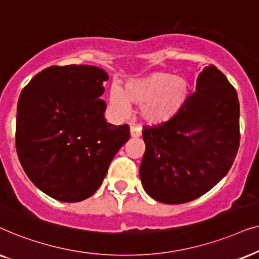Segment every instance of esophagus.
<instances>
[{"mask_svg": "<svg viewBox=\"0 0 259 259\" xmlns=\"http://www.w3.org/2000/svg\"><path fill=\"white\" fill-rule=\"evenodd\" d=\"M130 135H132V137H140L141 136V127L139 125L133 124V125L130 126Z\"/></svg>", "mask_w": 259, "mask_h": 259, "instance_id": "esophagus-1", "label": "esophagus"}]
</instances>
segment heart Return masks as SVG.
Masks as SVG:
<instances>
[{
  "instance_id": "1",
  "label": "heart",
  "mask_w": 259,
  "mask_h": 259,
  "mask_svg": "<svg viewBox=\"0 0 259 259\" xmlns=\"http://www.w3.org/2000/svg\"><path fill=\"white\" fill-rule=\"evenodd\" d=\"M188 82L167 72H154L147 77L127 82L124 91L113 86L110 103L122 115L129 111L130 103L144 105L142 117L149 124H162L174 118L187 102Z\"/></svg>"
}]
</instances>
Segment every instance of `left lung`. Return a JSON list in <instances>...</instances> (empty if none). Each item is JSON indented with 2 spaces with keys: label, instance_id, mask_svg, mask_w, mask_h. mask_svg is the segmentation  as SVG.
<instances>
[{
  "label": "left lung",
  "instance_id": "left-lung-1",
  "mask_svg": "<svg viewBox=\"0 0 259 259\" xmlns=\"http://www.w3.org/2000/svg\"><path fill=\"white\" fill-rule=\"evenodd\" d=\"M143 188L163 204L192 201L229 173L239 148V101L214 65L199 74L196 91L174 118L143 127Z\"/></svg>",
  "mask_w": 259,
  "mask_h": 259
}]
</instances>
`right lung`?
Returning a JSON list of instances; mask_svg holds the SVG:
<instances>
[{
    "label": "right lung",
    "instance_id": "1",
    "mask_svg": "<svg viewBox=\"0 0 259 259\" xmlns=\"http://www.w3.org/2000/svg\"><path fill=\"white\" fill-rule=\"evenodd\" d=\"M89 65L39 72L17 102L16 151L29 180L53 199L78 202L101 187L112 158L130 139L127 124L106 122L103 81Z\"/></svg>",
    "mask_w": 259,
    "mask_h": 259
}]
</instances>
